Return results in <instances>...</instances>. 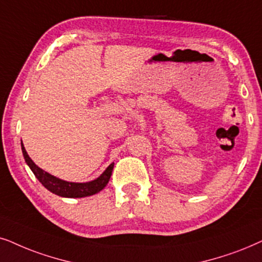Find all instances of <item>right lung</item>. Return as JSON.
Returning a JSON list of instances; mask_svg holds the SVG:
<instances>
[{"mask_svg": "<svg viewBox=\"0 0 262 262\" xmlns=\"http://www.w3.org/2000/svg\"><path fill=\"white\" fill-rule=\"evenodd\" d=\"M21 149L24 158L27 165L30 166V169L32 170L34 176L37 177L38 181L47 188L48 190H50L51 193H54L58 196L63 198H85L90 196V195L99 193L100 190L104 189V187L106 186L109 182L111 173H113L114 169V163H111L109 166L106 167V170L100 175L98 179L91 181V182L86 183H75V182H67V181L60 180L57 177L50 175V173L41 170L40 167H38L36 164L33 163V160L30 158L27 155L25 147H24L23 141H21Z\"/></svg>", "mask_w": 262, "mask_h": 262, "instance_id": "1", "label": "right lung"}]
</instances>
